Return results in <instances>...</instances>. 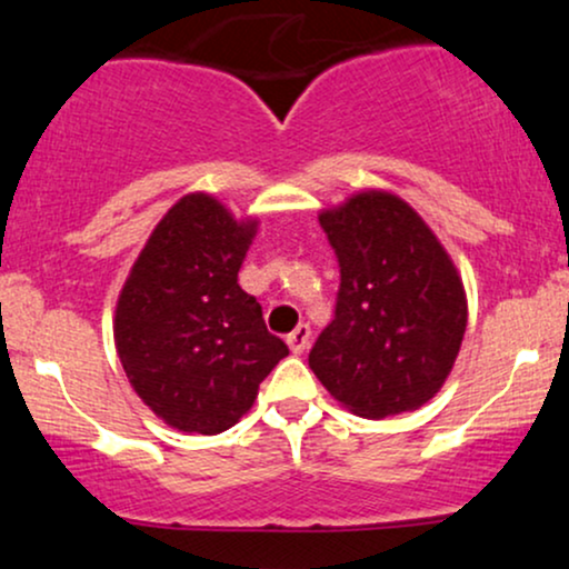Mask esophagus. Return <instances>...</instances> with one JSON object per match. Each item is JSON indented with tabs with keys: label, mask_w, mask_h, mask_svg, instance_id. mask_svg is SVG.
Masks as SVG:
<instances>
[{
	"label": "esophagus",
	"mask_w": 569,
	"mask_h": 569,
	"mask_svg": "<svg viewBox=\"0 0 569 569\" xmlns=\"http://www.w3.org/2000/svg\"><path fill=\"white\" fill-rule=\"evenodd\" d=\"M286 342H289L293 356H302V352L307 350V345H310V326L299 323L297 329H293L291 335L286 337Z\"/></svg>",
	"instance_id": "esophagus-1"
}]
</instances>
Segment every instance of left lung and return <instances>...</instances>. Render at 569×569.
<instances>
[{"mask_svg":"<svg viewBox=\"0 0 569 569\" xmlns=\"http://www.w3.org/2000/svg\"><path fill=\"white\" fill-rule=\"evenodd\" d=\"M318 221L337 253L339 293L310 369L358 417L420 409L447 382L468 326L452 257L420 213L385 189L350 194Z\"/></svg>","mask_w":569,"mask_h":569,"instance_id":"8db88e82","label":"left lung"}]
</instances>
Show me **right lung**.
Instances as JSON below:
<instances>
[{
    "label": "right lung",
    "instance_id": "1",
    "mask_svg": "<svg viewBox=\"0 0 569 569\" xmlns=\"http://www.w3.org/2000/svg\"><path fill=\"white\" fill-rule=\"evenodd\" d=\"M257 227L213 194L189 192L158 221L117 297L122 369L141 401L184 433L232 428L289 356L238 283Z\"/></svg>",
    "mask_w": 569,
    "mask_h": 569
}]
</instances>
